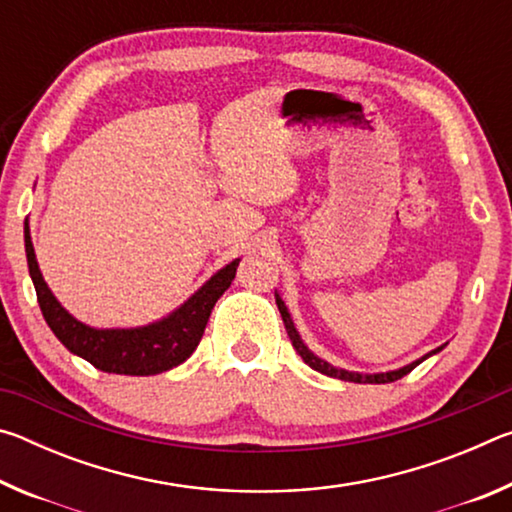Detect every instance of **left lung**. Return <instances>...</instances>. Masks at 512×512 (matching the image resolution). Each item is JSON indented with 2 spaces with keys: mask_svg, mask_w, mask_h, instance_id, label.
<instances>
[{
  "mask_svg": "<svg viewBox=\"0 0 512 512\" xmlns=\"http://www.w3.org/2000/svg\"><path fill=\"white\" fill-rule=\"evenodd\" d=\"M275 302H277V309H280V314H282L284 327H287V334H289V339H291L293 350H296V352L300 354L302 361H305L309 368H314V370H318V372H323V375H327V377H339V379H343V381H354V384H388V381H395V379H402L404 375H409V372H411L415 366H420V363H422L424 359L431 357V354H436L438 350H443V348L433 350V352H429V354H427V357H422L420 361H413L411 366H404V368H400V370H393V372H381V375H359V372L339 370V368L329 366L327 361L318 359L316 354H311V352L305 348V343L300 341V336H298V332H296V327H293V323H291V316H289L287 307H284V302H282L280 298H275Z\"/></svg>",
  "mask_w": 512,
  "mask_h": 512,
  "instance_id": "8db88e82",
  "label": "left lung"
}]
</instances>
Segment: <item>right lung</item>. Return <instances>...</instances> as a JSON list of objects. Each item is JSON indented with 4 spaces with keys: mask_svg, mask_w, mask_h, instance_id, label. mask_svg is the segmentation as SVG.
I'll use <instances>...</instances> for the list:
<instances>
[{
    "mask_svg": "<svg viewBox=\"0 0 512 512\" xmlns=\"http://www.w3.org/2000/svg\"><path fill=\"white\" fill-rule=\"evenodd\" d=\"M24 248H27L29 273L36 287L38 305L51 332L69 352L90 361L94 368L115 375H158L171 370L192 357L203 339L207 318H210L216 300L235 280L239 259L221 268L203 289H198L183 307L173 311L169 318L140 329H92L79 323L58 305L51 296L33 253L29 225H24Z\"/></svg>",
    "mask_w": 512,
    "mask_h": 512,
    "instance_id": "obj_1",
    "label": "right lung"
}]
</instances>
